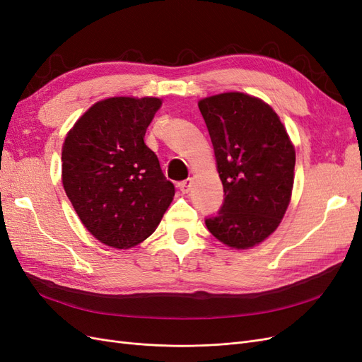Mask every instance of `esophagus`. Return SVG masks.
<instances>
[{
  "label": "esophagus",
  "instance_id": "1",
  "mask_svg": "<svg viewBox=\"0 0 362 362\" xmlns=\"http://www.w3.org/2000/svg\"><path fill=\"white\" fill-rule=\"evenodd\" d=\"M192 184H193V180H192V178L185 180V181H181V182L178 184V189L185 194V193H189V192H190V189H192Z\"/></svg>",
  "mask_w": 362,
  "mask_h": 362
}]
</instances>
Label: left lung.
I'll return each mask as SVG.
<instances>
[{
    "label": "left lung",
    "mask_w": 362,
    "mask_h": 362,
    "mask_svg": "<svg viewBox=\"0 0 362 362\" xmlns=\"http://www.w3.org/2000/svg\"><path fill=\"white\" fill-rule=\"evenodd\" d=\"M211 137L223 204L205 225L235 249L259 245L275 231L291 199L296 152L286 127L264 101L240 92L198 103Z\"/></svg>",
    "instance_id": "left-lung-1"
}]
</instances>
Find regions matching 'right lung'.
Listing matches in <instances>:
<instances>
[{
	"mask_svg": "<svg viewBox=\"0 0 362 362\" xmlns=\"http://www.w3.org/2000/svg\"><path fill=\"white\" fill-rule=\"evenodd\" d=\"M158 98L117 96L93 104L64 139L62 181L95 238L128 249L156 231L175 187L145 144Z\"/></svg>",
	"mask_w": 362,
	"mask_h": 362,
	"instance_id": "1",
	"label": "right lung"
}]
</instances>
